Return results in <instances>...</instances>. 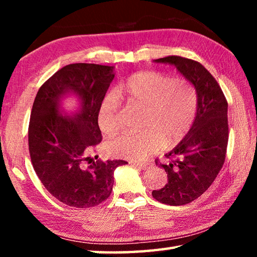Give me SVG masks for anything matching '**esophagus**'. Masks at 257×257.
<instances>
[{"instance_id": "esophagus-1", "label": "esophagus", "mask_w": 257, "mask_h": 257, "mask_svg": "<svg viewBox=\"0 0 257 257\" xmlns=\"http://www.w3.org/2000/svg\"><path fill=\"white\" fill-rule=\"evenodd\" d=\"M135 167H137L138 169H142V170H147L150 168V164L147 163H141V162H135L134 163Z\"/></svg>"}]
</instances>
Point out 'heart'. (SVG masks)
<instances>
[{
    "label": "heart",
    "instance_id": "heart-1",
    "mask_svg": "<svg viewBox=\"0 0 257 257\" xmlns=\"http://www.w3.org/2000/svg\"><path fill=\"white\" fill-rule=\"evenodd\" d=\"M118 99L144 110V130H128L108 141L106 152L115 158L143 160L163 145L169 149L179 145L197 118L198 95L193 82L159 71H142L128 77L99 104L97 124L106 136L116 134L121 127Z\"/></svg>",
    "mask_w": 257,
    "mask_h": 257
}]
</instances>
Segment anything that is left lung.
<instances>
[{
	"mask_svg": "<svg viewBox=\"0 0 257 257\" xmlns=\"http://www.w3.org/2000/svg\"><path fill=\"white\" fill-rule=\"evenodd\" d=\"M173 64L197 90V118L190 133L170 153L167 163L155 161L168 175L163 188L152 191L156 201L185 205L203 195L223 167L229 139L228 102L215 78L197 61L171 55L154 60Z\"/></svg>",
	"mask_w": 257,
	"mask_h": 257,
	"instance_id": "obj_1",
	"label": "left lung"
}]
</instances>
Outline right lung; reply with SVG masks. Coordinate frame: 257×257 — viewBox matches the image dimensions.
I'll list each match as a JSON object with an SVG mask.
<instances>
[{
    "mask_svg": "<svg viewBox=\"0 0 257 257\" xmlns=\"http://www.w3.org/2000/svg\"><path fill=\"white\" fill-rule=\"evenodd\" d=\"M113 78V67L68 64L49 78L35 97L28 128L30 159L42 184L66 205L88 208L105 201L115 168L127 163L89 156L102 142L97 111ZM69 92L80 97L81 108L63 116L59 101Z\"/></svg>",
    "mask_w": 257,
    "mask_h": 257,
    "instance_id": "1",
    "label": "right lung"
}]
</instances>
